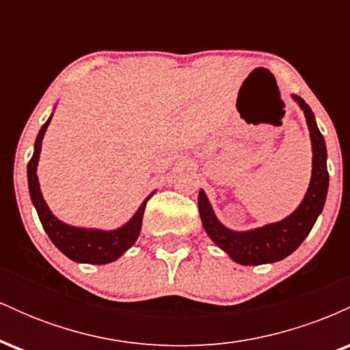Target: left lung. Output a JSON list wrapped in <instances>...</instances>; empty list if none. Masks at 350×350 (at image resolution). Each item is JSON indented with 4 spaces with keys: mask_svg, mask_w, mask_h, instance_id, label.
I'll list each match as a JSON object with an SVG mask.
<instances>
[{
    "mask_svg": "<svg viewBox=\"0 0 350 350\" xmlns=\"http://www.w3.org/2000/svg\"><path fill=\"white\" fill-rule=\"evenodd\" d=\"M293 100L298 103L301 110L306 116L309 138L312 146V171L309 187L304 194V199L296 207V211L284 217L280 222L267 224V226L252 228V230L237 232L224 226L217 219L208 202L206 192L199 191V214L202 220L204 230L211 237V240L217 247L240 265H265L275 263L286 258L296 248L303 243L314 227L317 217L323 212L326 202L327 187H329V172H327V151L324 136L317 128L314 113L303 98L293 95Z\"/></svg>",
    "mask_w": 350,
    "mask_h": 350,
    "instance_id": "8db88e82",
    "label": "left lung"
}]
</instances>
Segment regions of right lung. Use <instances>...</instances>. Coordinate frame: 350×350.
Listing matches in <instances>:
<instances>
[{
  "label": "right lung",
  "instance_id": "right-lung-1",
  "mask_svg": "<svg viewBox=\"0 0 350 350\" xmlns=\"http://www.w3.org/2000/svg\"><path fill=\"white\" fill-rule=\"evenodd\" d=\"M52 115L39 130L38 138L34 143V152L31 161L27 163V186H29V196L33 200V206L38 211L39 220H41L44 230L49 235L51 242L59 248L60 252L70 260L77 263H90V265H105L115 262L116 258L123 255L128 248L131 247L138 239L142 232L143 214L146 202L151 196L143 200L142 206L135 212V215L128 220L122 227L115 230H100V228H83L74 227L69 224L62 222L51 212L47 207L46 200L42 198L41 187H39L38 179V163L41 156L42 138L46 135L47 126H49Z\"/></svg>",
  "mask_w": 350,
  "mask_h": 350
}]
</instances>
